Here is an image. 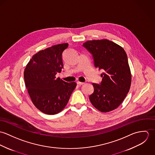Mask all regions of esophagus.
<instances>
[{
    "label": "esophagus",
    "instance_id": "34e87169",
    "mask_svg": "<svg viewBox=\"0 0 155 155\" xmlns=\"http://www.w3.org/2000/svg\"><path fill=\"white\" fill-rule=\"evenodd\" d=\"M84 84H85L84 82H79V81L77 82V84L79 85H84Z\"/></svg>",
    "mask_w": 155,
    "mask_h": 155
}]
</instances>
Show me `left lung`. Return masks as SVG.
Segmentation results:
<instances>
[{
	"label": "left lung",
	"instance_id": "1",
	"mask_svg": "<svg viewBox=\"0 0 155 155\" xmlns=\"http://www.w3.org/2000/svg\"><path fill=\"white\" fill-rule=\"evenodd\" d=\"M83 45L92 54L95 67L104 70L101 85L92 84L94 91L89 100L101 112L113 110L123 102L131 84L127 54L122 46L107 39L88 41Z\"/></svg>",
	"mask_w": 155,
	"mask_h": 155
}]
</instances>
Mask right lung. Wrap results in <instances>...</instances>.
<instances>
[{"label": "right lung", "instance_id": "obj_1", "mask_svg": "<svg viewBox=\"0 0 155 155\" xmlns=\"http://www.w3.org/2000/svg\"><path fill=\"white\" fill-rule=\"evenodd\" d=\"M68 46L67 43L55 45L39 51L24 69V82L31 101L47 114L63 110L77 85L55 76L63 68L62 53Z\"/></svg>", "mask_w": 155, "mask_h": 155}]
</instances>
